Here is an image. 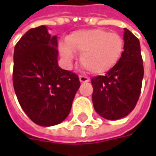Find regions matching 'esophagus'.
Returning <instances> with one entry per match:
<instances>
[{"label": "esophagus", "instance_id": "1", "mask_svg": "<svg viewBox=\"0 0 156 156\" xmlns=\"http://www.w3.org/2000/svg\"><path fill=\"white\" fill-rule=\"evenodd\" d=\"M79 80L81 81V83H86V82H88L89 81V79L86 77V76H82V75H80L79 76Z\"/></svg>", "mask_w": 156, "mask_h": 156}]
</instances>
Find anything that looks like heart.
<instances>
[{
  "instance_id": "obj_1",
  "label": "heart",
  "mask_w": 156,
  "mask_h": 156,
  "mask_svg": "<svg viewBox=\"0 0 156 156\" xmlns=\"http://www.w3.org/2000/svg\"><path fill=\"white\" fill-rule=\"evenodd\" d=\"M124 41L121 35L104 29L91 28L75 31L59 45L63 59L71 62L75 53H80L81 64L94 75H102L112 69L122 55Z\"/></svg>"
}]
</instances>
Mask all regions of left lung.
Instances as JSON below:
<instances>
[{
  "mask_svg": "<svg viewBox=\"0 0 156 156\" xmlns=\"http://www.w3.org/2000/svg\"><path fill=\"white\" fill-rule=\"evenodd\" d=\"M123 40L124 49L118 63L103 76L91 79L94 108L110 121L127 116L135 108L144 75L139 40L127 28Z\"/></svg>",
  "mask_w": 156,
  "mask_h": 156,
  "instance_id": "1",
  "label": "left lung"
}]
</instances>
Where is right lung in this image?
Wrapping results in <instances>:
<instances>
[{
  "label": "right lung",
  "mask_w": 156,
  "mask_h": 156,
  "mask_svg": "<svg viewBox=\"0 0 156 156\" xmlns=\"http://www.w3.org/2000/svg\"><path fill=\"white\" fill-rule=\"evenodd\" d=\"M57 36L45 25L31 28L15 47L13 84L21 108L34 122H62L80 87L78 76L58 66Z\"/></svg>",
  "instance_id": "right-lung-1"
}]
</instances>
